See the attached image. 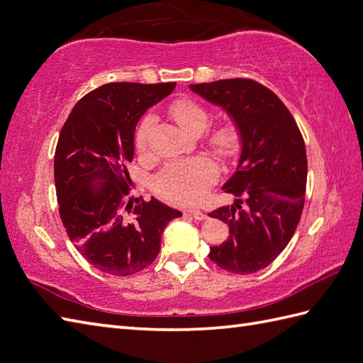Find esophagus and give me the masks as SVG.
<instances>
[{"mask_svg":"<svg viewBox=\"0 0 363 363\" xmlns=\"http://www.w3.org/2000/svg\"><path fill=\"white\" fill-rule=\"evenodd\" d=\"M189 213H190V216H193L198 221H206L207 218H208L204 212H201V210H198V208H190Z\"/></svg>","mask_w":363,"mask_h":363,"instance_id":"esophagus-1","label":"esophagus"}]
</instances>
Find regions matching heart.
Listing matches in <instances>:
<instances>
[{"label": "heart", "mask_w": 363, "mask_h": 363, "mask_svg": "<svg viewBox=\"0 0 363 363\" xmlns=\"http://www.w3.org/2000/svg\"><path fill=\"white\" fill-rule=\"evenodd\" d=\"M168 114L185 131L191 134H199L206 130L210 122V111L199 100L184 96L174 99L168 105ZM155 128V117L147 114L140 121L136 131V150L139 153H145L148 148L150 134ZM241 130L240 126L230 119L218 122L207 136L208 147L215 155L223 159L233 157L241 148ZM218 178V170L212 161L206 157H195L189 161H174L168 164L159 173L153 187L157 195L176 202V204H196L204 198L207 189Z\"/></svg>", "instance_id": "obj_1"}]
</instances>
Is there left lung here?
Wrapping results in <instances>:
<instances>
[{
	"label": "left lung",
	"instance_id": "obj_1",
	"mask_svg": "<svg viewBox=\"0 0 363 363\" xmlns=\"http://www.w3.org/2000/svg\"><path fill=\"white\" fill-rule=\"evenodd\" d=\"M190 88L225 108L241 130L242 153L224 190L238 201L208 216L229 225V238L208 258L232 274H255L288 246L305 206L308 159L291 111L252 79L195 83Z\"/></svg>",
	"mask_w": 363,
	"mask_h": 363
}]
</instances>
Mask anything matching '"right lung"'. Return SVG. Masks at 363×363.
<instances>
[{"label":"right lung","mask_w":363,"mask_h":363,"mask_svg":"<svg viewBox=\"0 0 363 363\" xmlns=\"http://www.w3.org/2000/svg\"><path fill=\"white\" fill-rule=\"evenodd\" d=\"M174 86L106 83L75 104L60 131L54 157L58 213L71 242L100 272L126 277L148 267L165 225L182 216L155 198L133 201L126 167L140 116Z\"/></svg>","instance_id":"obj_1"}]
</instances>
